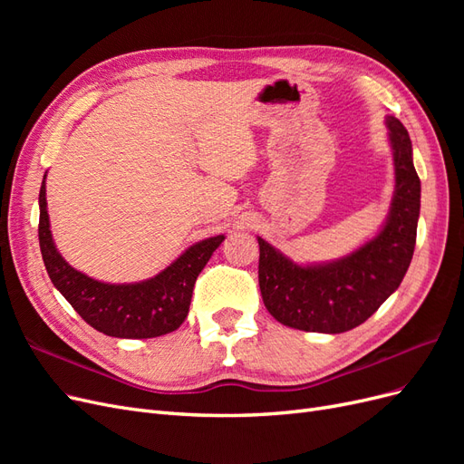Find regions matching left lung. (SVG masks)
<instances>
[{
  "mask_svg": "<svg viewBox=\"0 0 464 464\" xmlns=\"http://www.w3.org/2000/svg\"><path fill=\"white\" fill-rule=\"evenodd\" d=\"M385 125L395 191L385 224L372 240L341 259L298 265L257 236L263 304L283 325L331 334L354 329L377 312L409 271L420 217V178L409 131L395 116H387Z\"/></svg>",
  "mask_w": 464,
  "mask_h": 464,
  "instance_id": "8db88e82",
  "label": "left lung"
}]
</instances>
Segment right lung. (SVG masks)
Returning a JSON list of instances; mask_svg holds the SVG:
<instances>
[{"label": "right lung", "mask_w": 464, "mask_h": 464, "mask_svg": "<svg viewBox=\"0 0 464 464\" xmlns=\"http://www.w3.org/2000/svg\"><path fill=\"white\" fill-rule=\"evenodd\" d=\"M38 240L53 286L91 327L118 339H152L176 331L189 314L191 294L203 266L224 234L189 246L157 276L110 285L73 269L53 244L46 203V176L40 186Z\"/></svg>", "instance_id": "right-lung-1"}]
</instances>
